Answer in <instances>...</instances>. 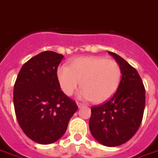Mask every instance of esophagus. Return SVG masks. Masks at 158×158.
Segmentation results:
<instances>
[{"label": "esophagus", "mask_w": 158, "mask_h": 158, "mask_svg": "<svg viewBox=\"0 0 158 158\" xmlns=\"http://www.w3.org/2000/svg\"><path fill=\"white\" fill-rule=\"evenodd\" d=\"M77 105H78V107H79V108H82V107H84V106H85V104H84V103H82V102H77Z\"/></svg>", "instance_id": "1"}]
</instances>
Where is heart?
<instances>
[{
  "mask_svg": "<svg viewBox=\"0 0 158 158\" xmlns=\"http://www.w3.org/2000/svg\"><path fill=\"white\" fill-rule=\"evenodd\" d=\"M60 89L72 96L80 86V96L90 102L100 103L111 98L117 90L121 80L120 65L114 60L99 56L79 57L70 68L60 66L57 69Z\"/></svg>",
  "mask_w": 158,
  "mask_h": 158,
  "instance_id": "obj_1",
  "label": "heart"
}]
</instances>
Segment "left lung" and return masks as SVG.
Instances as JSON below:
<instances>
[{"label":"left lung","mask_w":158,"mask_h":158,"mask_svg":"<svg viewBox=\"0 0 158 158\" xmlns=\"http://www.w3.org/2000/svg\"><path fill=\"white\" fill-rule=\"evenodd\" d=\"M109 54L121 67V83L109 100L91 108L89 127L96 140L114 147L127 142L138 131L144 114L145 90L135 68L120 56Z\"/></svg>","instance_id":"1"}]
</instances>
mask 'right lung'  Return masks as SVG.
Returning a JSON list of instances; mask_svg holds the SVG:
<instances>
[{"instance_id":"1","label":"right lung","mask_w":158,"mask_h":158,"mask_svg":"<svg viewBox=\"0 0 158 158\" xmlns=\"http://www.w3.org/2000/svg\"><path fill=\"white\" fill-rule=\"evenodd\" d=\"M64 56L44 51L26 61L14 87L18 122L34 142L51 144L62 137L78 110L75 101L60 90L57 68Z\"/></svg>"}]
</instances>
